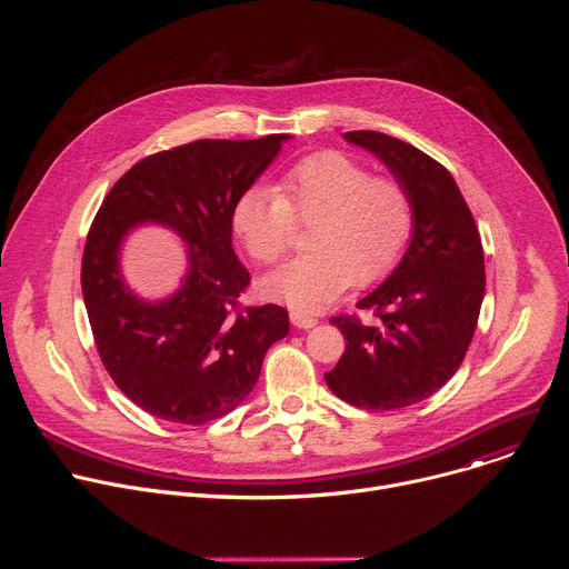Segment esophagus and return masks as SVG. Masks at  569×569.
<instances>
[{
  "label": "esophagus",
  "instance_id": "obj_1",
  "mask_svg": "<svg viewBox=\"0 0 569 569\" xmlns=\"http://www.w3.org/2000/svg\"><path fill=\"white\" fill-rule=\"evenodd\" d=\"M290 321L295 323L297 329H303V331H308V329H312V327H317V323H319V319L315 315H310L306 310H299V308L290 310Z\"/></svg>",
  "mask_w": 569,
  "mask_h": 569
}]
</instances>
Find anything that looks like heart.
<instances>
[{"mask_svg":"<svg viewBox=\"0 0 569 569\" xmlns=\"http://www.w3.org/2000/svg\"><path fill=\"white\" fill-rule=\"evenodd\" d=\"M292 216L312 220L308 252L261 281V290L301 310L342 295L356 279L367 286L385 277L408 248L415 209L393 178H371L358 159L323 150L303 157L281 189L259 184L233 207V229L259 263H277L290 248Z\"/></svg>","mask_w":569,"mask_h":569,"instance_id":"heart-1","label":"heart"}]
</instances>
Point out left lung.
I'll use <instances>...</instances> for the list:
<instances>
[{
  "label": "left lung",
  "instance_id": "8db88e82",
  "mask_svg": "<svg viewBox=\"0 0 569 569\" xmlns=\"http://www.w3.org/2000/svg\"><path fill=\"white\" fill-rule=\"evenodd\" d=\"M342 137L376 154L408 189L415 224L393 272L358 301L378 319H331L347 349L323 378L356 408H408L439 391L468 351L486 286L481 240L457 182L439 161L382 132Z\"/></svg>",
  "mask_w": 569,
  "mask_h": 569
}]
</instances>
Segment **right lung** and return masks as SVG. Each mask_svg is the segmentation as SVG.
<instances>
[{"instance_id": "add662e5", "label": "right lung", "mask_w": 569, "mask_h": 569, "mask_svg": "<svg viewBox=\"0 0 569 569\" xmlns=\"http://www.w3.org/2000/svg\"><path fill=\"white\" fill-rule=\"evenodd\" d=\"M288 139H198L150 154L110 189L92 222L80 286L94 342L114 385L157 419L200 426L229 415L290 331L281 306L238 308L250 272L231 248L238 198ZM143 223L186 242L188 272L169 298L146 300L122 277V242Z\"/></svg>"}]
</instances>
